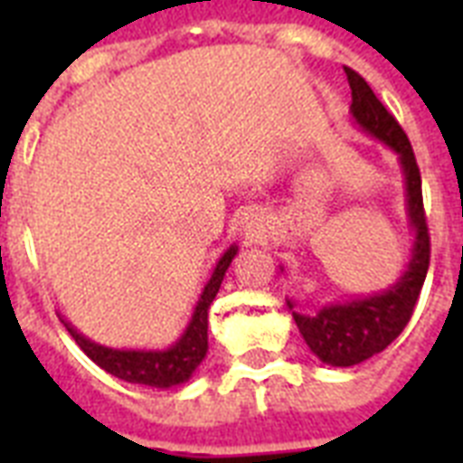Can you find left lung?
Here are the masks:
<instances>
[{"instance_id":"1","label":"left lung","mask_w":463,"mask_h":463,"mask_svg":"<svg viewBox=\"0 0 463 463\" xmlns=\"http://www.w3.org/2000/svg\"><path fill=\"white\" fill-rule=\"evenodd\" d=\"M351 86V115L363 132H367L382 144H387L403 167L406 180V206L409 221L416 231L411 261L403 276L384 293H374L370 298H358L351 303L326 305L315 315L293 312L298 329L303 334L305 344L317 358L334 367L358 365L363 360L382 353L409 324L413 307L418 303L425 274L430 267V232L425 223L423 187H420V170L411 141L394 115L380 103L373 89L358 71L344 67ZM288 307L293 303L288 300Z\"/></svg>"}]
</instances>
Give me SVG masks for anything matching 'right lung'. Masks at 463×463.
Here are the masks:
<instances>
[{
	"label": "right lung",
	"instance_id": "obj_1",
	"mask_svg": "<svg viewBox=\"0 0 463 463\" xmlns=\"http://www.w3.org/2000/svg\"><path fill=\"white\" fill-rule=\"evenodd\" d=\"M235 254H238V247L232 245L218 260L216 269H213V274H211L209 283L203 286L202 298L196 303L192 322L187 324L184 334L175 341V345H170L165 351H118V348L93 344L86 336H81L69 322H64V326L79 344V348L96 365H100L105 373L115 374L119 380L132 382V384H148V387L158 389L182 384L194 374V370L203 360L206 351H209V307L213 303V298H216L218 288H221V283H223L225 271L231 267Z\"/></svg>",
	"mask_w": 463,
	"mask_h": 463
}]
</instances>
